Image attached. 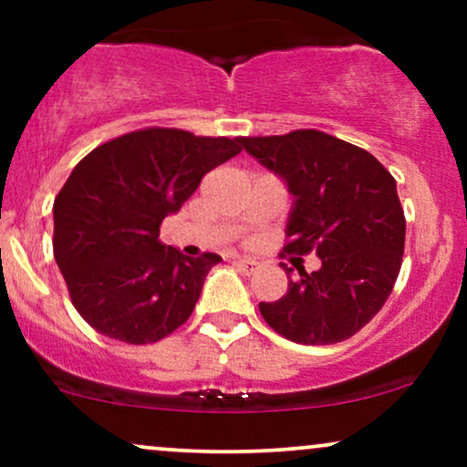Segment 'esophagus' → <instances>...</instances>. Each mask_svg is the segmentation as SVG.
Wrapping results in <instances>:
<instances>
[{"instance_id": "obj_1", "label": "esophagus", "mask_w": 467, "mask_h": 467, "mask_svg": "<svg viewBox=\"0 0 467 467\" xmlns=\"http://www.w3.org/2000/svg\"><path fill=\"white\" fill-rule=\"evenodd\" d=\"M234 264H237L239 267H241V272H245V275H252V272L256 270V267H259V261H254V259H239L234 261Z\"/></svg>"}]
</instances>
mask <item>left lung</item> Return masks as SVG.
<instances>
[{"mask_svg": "<svg viewBox=\"0 0 467 467\" xmlns=\"http://www.w3.org/2000/svg\"><path fill=\"white\" fill-rule=\"evenodd\" d=\"M252 158L285 180L294 195L287 254L320 259L307 275L285 264L287 292L259 303L265 323L298 345H334L382 309L398 281L406 219L395 178L371 153L325 131L239 138Z\"/></svg>", "mask_w": 467, "mask_h": 467, "instance_id": "8db88e82", "label": "left lung"}]
</instances>
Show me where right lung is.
Here are the masks:
<instances>
[{"instance_id": "right-lung-1", "label": "right lung", "mask_w": 467, "mask_h": 467, "mask_svg": "<svg viewBox=\"0 0 467 467\" xmlns=\"http://www.w3.org/2000/svg\"><path fill=\"white\" fill-rule=\"evenodd\" d=\"M239 151V138L147 127L74 166L52 208V245L85 323L127 345H149L189 320L222 256H184L158 239L160 223Z\"/></svg>"}]
</instances>
